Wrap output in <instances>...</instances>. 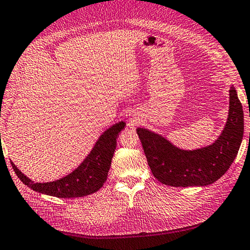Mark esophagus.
<instances>
[{
	"instance_id": "1",
	"label": "esophagus",
	"mask_w": 250,
	"mask_h": 250,
	"mask_svg": "<svg viewBox=\"0 0 250 250\" xmlns=\"http://www.w3.org/2000/svg\"><path fill=\"white\" fill-rule=\"evenodd\" d=\"M130 123H131V125H134V124L137 123V119L135 117H133V118L130 119Z\"/></svg>"
}]
</instances>
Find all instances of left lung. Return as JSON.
<instances>
[{
    "label": "left lung",
    "instance_id": "left-lung-1",
    "mask_svg": "<svg viewBox=\"0 0 250 250\" xmlns=\"http://www.w3.org/2000/svg\"><path fill=\"white\" fill-rule=\"evenodd\" d=\"M136 132L152 175L161 183L175 188L206 187L225 175L239 152L244 134L242 103L231 85L227 123L216 141L202 148H178L145 127H137Z\"/></svg>",
    "mask_w": 250,
    "mask_h": 250
}]
</instances>
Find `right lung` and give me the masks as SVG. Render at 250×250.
Returning <instances> with one entry per match:
<instances>
[{"mask_svg":"<svg viewBox=\"0 0 250 250\" xmlns=\"http://www.w3.org/2000/svg\"><path fill=\"white\" fill-rule=\"evenodd\" d=\"M125 126V121H119L104 131L97 139L95 146L73 171L52 182L35 183L23 175L13 162H10L16 175L28 188L37 193L54 196L57 198H75L94 194L106 181L111 167L119 132Z\"/></svg>","mask_w":250,"mask_h":250,"instance_id":"right-lung-1","label":"right lung"}]
</instances>
